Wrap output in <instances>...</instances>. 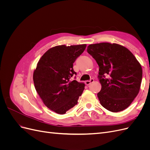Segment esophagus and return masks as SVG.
Wrapping results in <instances>:
<instances>
[{"mask_svg": "<svg viewBox=\"0 0 150 150\" xmlns=\"http://www.w3.org/2000/svg\"><path fill=\"white\" fill-rule=\"evenodd\" d=\"M93 82H94V79H91L89 81H86V82H85V83H86V85H89L91 83H93Z\"/></svg>", "mask_w": 150, "mask_h": 150, "instance_id": "34e87169", "label": "esophagus"}]
</instances>
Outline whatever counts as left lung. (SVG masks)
I'll list each match as a JSON object with an SVG mask.
<instances>
[{"mask_svg":"<svg viewBox=\"0 0 150 150\" xmlns=\"http://www.w3.org/2000/svg\"><path fill=\"white\" fill-rule=\"evenodd\" d=\"M87 51L99 67L101 89L98 97L101 104L111 112L125 110L139 93L142 66L130 51L117 44H91Z\"/></svg>","mask_w":150,"mask_h":150,"instance_id":"left-lung-1","label":"left lung"}]
</instances>
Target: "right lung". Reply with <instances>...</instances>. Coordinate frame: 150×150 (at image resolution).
<instances>
[{
    "label": "right lung",
    "mask_w": 150,
    "mask_h": 150,
    "mask_svg": "<svg viewBox=\"0 0 150 150\" xmlns=\"http://www.w3.org/2000/svg\"><path fill=\"white\" fill-rule=\"evenodd\" d=\"M86 47L81 44L52 47L40 59L34 72L36 91L45 105L58 114H65L78 104L84 89V83L71 78L77 74L73 63Z\"/></svg>",
    "instance_id": "add662e5"
}]
</instances>
